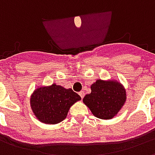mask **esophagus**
<instances>
[{
    "label": "esophagus",
    "instance_id": "esophagus-1",
    "mask_svg": "<svg viewBox=\"0 0 155 155\" xmlns=\"http://www.w3.org/2000/svg\"><path fill=\"white\" fill-rule=\"evenodd\" d=\"M79 94H80V95H81V97L83 99V98H84V92L83 91H81V92L79 93Z\"/></svg>",
    "mask_w": 155,
    "mask_h": 155
}]
</instances>
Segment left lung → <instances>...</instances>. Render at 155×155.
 I'll return each instance as SVG.
<instances>
[{
    "label": "left lung",
    "instance_id": "obj_1",
    "mask_svg": "<svg viewBox=\"0 0 155 155\" xmlns=\"http://www.w3.org/2000/svg\"><path fill=\"white\" fill-rule=\"evenodd\" d=\"M91 89V93L84 96L83 103L99 119L114 118L125 104V88L116 80H97Z\"/></svg>",
    "mask_w": 155,
    "mask_h": 155
}]
</instances>
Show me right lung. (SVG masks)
<instances>
[{
	"mask_svg": "<svg viewBox=\"0 0 155 155\" xmlns=\"http://www.w3.org/2000/svg\"><path fill=\"white\" fill-rule=\"evenodd\" d=\"M81 100V96L71 89H65L54 83L36 88L31 95L30 104L39 121L55 124L63 121L70 108Z\"/></svg>",
	"mask_w": 155,
	"mask_h": 155,
	"instance_id": "1",
	"label": "right lung"
}]
</instances>
